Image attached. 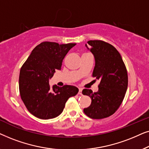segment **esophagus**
<instances>
[{
    "label": "esophagus",
    "mask_w": 149,
    "mask_h": 149,
    "mask_svg": "<svg viewBox=\"0 0 149 149\" xmlns=\"http://www.w3.org/2000/svg\"><path fill=\"white\" fill-rule=\"evenodd\" d=\"M79 95L82 94V89H81V88H79Z\"/></svg>",
    "instance_id": "esophagus-1"
}]
</instances>
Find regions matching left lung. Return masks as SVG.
Wrapping results in <instances>:
<instances>
[{
  "instance_id": "obj_1",
  "label": "left lung",
  "mask_w": 149,
  "mask_h": 149,
  "mask_svg": "<svg viewBox=\"0 0 149 149\" xmlns=\"http://www.w3.org/2000/svg\"><path fill=\"white\" fill-rule=\"evenodd\" d=\"M87 43L89 47H86L95 61L92 77L100 82L97 92L83 90V94L91 99V105L83 112L91 119H104L113 115L123 100L128 84L127 69L121 55L112 45L101 40H89Z\"/></svg>"
}]
</instances>
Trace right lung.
Here are the masks:
<instances>
[{
  "label": "right lung",
  "instance_id": "1",
  "mask_svg": "<svg viewBox=\"0 0 149 149\" xmlns=\"http://www.w3.org/2000/svg\"><path fill=\"white\" fill-rule=\"evenodd\" d=\"M75 45L42 42L22 65L19 77L20 96L28 111L36 117L49 119L58 117L69 97L78 93V88L72 85H55L52 88L49 84V80L56 69L61 70L64 57Z\"/></svg>",
  "mask_w": 149,
  "mask_h": 149
}]
</instances>
